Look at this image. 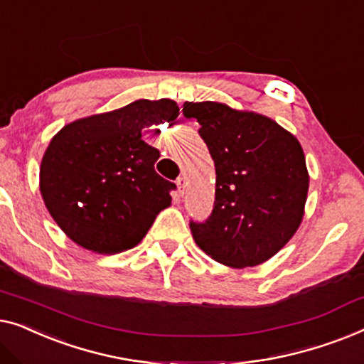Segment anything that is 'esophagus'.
<instances>
[{"mask_svg":"<svg viewBox=\"0 0 364 364\" xmlns=\"http://www.w3.org/2000/svg\"><path fill=\"white\" fill-rule=\"evenodd\" d=\"M184 183H186V178L184 176H180L176 180V184H178V193H180V196H183L184 194Z\"/></svg>","mask_w":364,"mask_h":364,"instance_id":"34e87169","label":"esophagus"}]
</instances>
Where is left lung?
Masks as SVG:
<instances>
[{
	"label": "left lung",
	"mask_w": 364,
	"mask_h": 364,
	"mask_svg": "<svg viewBox=\"0 0 364 364\" xmlns=\"http://www.w3.org/2000/svg\"><path fill=\"white\" fill-rule=\"evenodd\" d=\"M216 168L213 211L189 221L209 257L252 267L279 252L299 229L309 193L305 155L296 138L274 120L218 102H186Z\"/></svg>",
	"instance_id": "left-lung-1"
}]
</instances>
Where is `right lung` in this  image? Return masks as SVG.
Here are the masks:
<instances>
[{
  "label": "right lung",
  "instance_id": "right-lung-1",
  "mask_svg": "<svg viewBox=\"0 0 364 364\" xmlns=\"http://www.w3.org/2000/svg\"><path fill=\"white\" fill-rule=\"evenodd\" d=\"M170 99L135 100L124 109L65 125L41 161V193L58 226L99 254L132 249L156 214L170 206L176 184L155 170L160 150L141 130L175 122Z\"/></svg>",
  "mask_w": 364,
  "mask_h": 364
}]
</instances>
